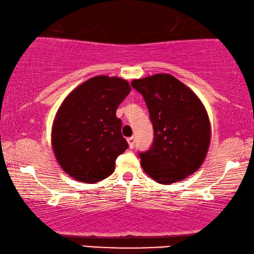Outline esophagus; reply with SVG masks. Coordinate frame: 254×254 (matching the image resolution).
I'll list each match as a JSON object with an SVG mask.
<instances>
[{
	"label": "esophagus",
	"instance_id": "obj_1",
	"mask_svg": "<svg viewBox=\"0 0 254 254\" xmlns=\"http://www.w3.org/2000/svg\"><path fill=\"white\" fill-rule=\"evenodd\" d=\"M128 144H129V148L130 149H133L134 148V145H135V137L134 136H130V137H128Z\"/></svg>",
	"mask_w": 254,
	"mask_h": 254
}]
</instances>
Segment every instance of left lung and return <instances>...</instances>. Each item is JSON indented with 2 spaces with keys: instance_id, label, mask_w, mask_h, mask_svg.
<instances>
[{
  "instance_id": "left-lung-1",
  "label": "left lung",
  "mask_w": 254,
  "mask_h": 254,
  "mask_svg": "<svg viewBox=\"0 0 254 254\" xmlns=\"http://www.w3.org/2000/svg\"><path fill=\"white\" fill-rule=\"evenodd\" d=\"M147 104L154 141L138 152L142 168L159 184H172L200 168L210 142L206 109L190 88L169 74L134 79Z\"/></svg>"
}]
</instances>
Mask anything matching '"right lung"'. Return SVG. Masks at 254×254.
<instances>
[{
    "instance_id": "obj_1",
    "label": "right lung",
    "mask_w": 254,
    "mask_h": 254,
    "mask_svg": "<svg viewBox=\"0 0 254 254\" xmlns=\"http://www.w3.org/2000/svg\"><path fill=\"white\" fill-rule=\"evenodd\" d=\"M129 91L123 78L96 76L61 104L52 128V145L59 164L72 178L93 184L113 173L118 156L128 148L116 111Z\"/></svg>"
}]
</instances>
